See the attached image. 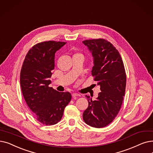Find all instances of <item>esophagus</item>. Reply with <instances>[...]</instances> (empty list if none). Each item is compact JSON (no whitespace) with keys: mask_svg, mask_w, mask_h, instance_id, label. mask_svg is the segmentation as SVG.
I'll list each match as a JSON object with an SVG mask.
<instances>
[{"mask_svg":"<svg viewBox=\"0 0 153 153\" xmlns=\"http://www.w3.org/2000/svg\"><path fill=\"white\" fill-rule=\"evenodd\" d=\"M72 97H77V96H80V94H77V93H72Z\"/></svg>","mask_w":153,"mask_h":153,"instance_id":"obj_1","label":"esophagus"}]
</instances>
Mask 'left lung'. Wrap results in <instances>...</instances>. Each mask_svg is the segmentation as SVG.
I'll list each match as a JSON object with an SVG mask.
<instances>
[{
    "label": "left lung",
    "instance_id": "obj_1",
    "mask_svg": "<svg viewBox=\"0 0 153 153\" xmlns=\"http://www.w3.org/2000/svg\"><path fill=\"white\" fill-rule=\"evenodd\" d=\"M82 42L94 57L92 76L101 91L96 100L87 96L89 105L82 117L91 127L102 128L112 122L121 108L126 85L124 65L119 51L107 40L89 39Z\"/></svg>",
    "mask_w": 153,
    "mask_h": 153
}]
</instances>
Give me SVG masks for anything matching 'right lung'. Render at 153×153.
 I'll list each match as a JSON object with an SVG mask.
<instances>
[{"label":"right lung","instance_id":"add662e5","mask_svg":"<svg viewBox=\"0 0 153 153\" xmlns=\"http://www.w3.org/2000/svg\"><path fill=\"white\" fill-rule=\"evenodd\" d=\"M65 43L49 41L36 44L28 51L21 68L20 82L25 101L37 120L44 125L60 121L71 100L69 92H60L49 86L55 53Z\"/></svg>","mask_w":153,"mask_h":153}]
</instances>
